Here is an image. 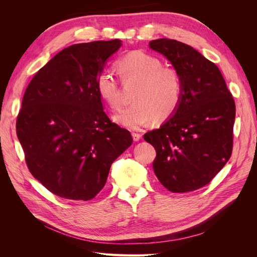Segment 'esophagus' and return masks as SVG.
Segmentation results:
<instances>
[{"instance_id": "obj_1", "label": "esophagus", "mask_w": 257, "mask_h": 257, "mask_svg": "<svg viewBox=\"0 0 257 257\" xmlns=\"http://www.w3.org/2000/svg\"><path fill=\"white\" fill-rule=\"evenodd\" d=\"M132 136H133L134 142H139V141H141V137H142L141 134H138V133H132Z\"/></svg>"}]
</instances>
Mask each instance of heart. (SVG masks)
I'll list each match as a JSON object with an SVG mask.
<instances>
[{"label": "heart", "mask_w": 257, "mask_h": 257, "mask_svg": "<svg viewBox=\"0 0 257 257\" xmlns=\"http://www.w3.org/2000/svg\"><path fill=\"white\" fill-rule=\"evenodd\" d=\"M162 65L160 59L141 50L131 51L118 61L123 78L139 84L134 95L135 103L114 115L116 123L128 130H139L153 119L164 121L176 111L182 93L180 75L177 69ZM96 89L111 108H120V84L110 71L98 74Z\"/></svg>", "instance_id": "obj_1"}]
</instances>
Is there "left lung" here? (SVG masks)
Listing matches in <instances>:
<instances>
[{"label":"left lung","instance_id":"left-lung-1","mask_svg":"<svg viewBox=\"0 0 257 257\" xmlns=\"http://www.w3.org/2000/svg\"><path fill=\"white\" fill-rule=\"evenodd\" d=\"M180 75L181 99L173 115L144 139L157 150L153 170L173 193L208 184L232 151L236 106L217 67L191 46L168 38L151 41Z\"/></svg>","mask_w":257,"mask_h":257}]
</instances>
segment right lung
Masks as SVG:
<instances>
[{
    "label": "right lung",
    "mask_w": 257,
    "mask_h": 257,
    "mask_svg": "<svg viewBox=\"0 0 257 257\" xmlns=\"http://www.w3.org/2000/svg\"><path fill=\"white\" fill-rule=\"evenodd\" d=\"M120 40L75 44L30 81L17 116L28 168L54 195L90 200L104 188L113 161L133 143L105 113L96 78Z\"/></svg>",
    "instance_id": "add662e5"
}]
</instances>
